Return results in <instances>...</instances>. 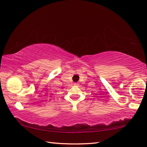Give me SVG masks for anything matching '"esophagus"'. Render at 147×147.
Here are the masks:
<instances>
[{"label": "esophagus", "instance_id": "34e87169", "mask_svg": "<svg viewBox=\"0 0 147 147\" xmlns=\"http://www.w3.org/2000/svg\"><path fill=\"white\" fill-rule=\"evenodd\" d=\"M74 85H76V86H78L79 85V84H78V83H74Z\"/></svg>", "mask_w": 147, "mask_h": 147}]
</instances>
